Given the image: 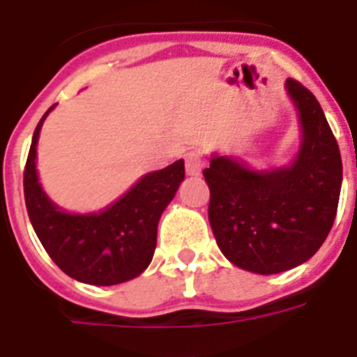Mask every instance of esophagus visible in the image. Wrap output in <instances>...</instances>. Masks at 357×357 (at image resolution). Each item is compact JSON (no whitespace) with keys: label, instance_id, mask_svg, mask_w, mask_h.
Wrapping results in <instances>:
<instances>
[{"label":"esophagus","instance_id":"obj_1","mask_svg":"<svg viewBox=\"0 0 357 357\" xmlns=\"http://www.w3.org/2000/svg\"><path fill=\"white\" fill-rule=\"evenodd\" d=\"M202 167L204 159L198 151H189V153L185 155V170H187L189 176H198V174L202 172Z\"/></svg>","mask_w":357,"mask_h":357}]
</instances>
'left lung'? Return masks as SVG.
Wrapping results in <instances>:
<instances>
[{
	"label": "left lung",
	"mask_w": 357,
	"mask_h": 357,
	"mask_svg": "<svg viewBox=\"0 0 357 357\" xmlns=\"http://www.w3.org/2000/svg\"><path fill=\"white\" fill-rule=\"evenodd\" d=\"M287 89L301 123L292 167L258 172L213 155L204 170L219 249L234 266L262 275L296 268L322 247L341 195V151L317 97L294 78Z\"/></svg>",
	"instance_id": "1"
}]
</instances>
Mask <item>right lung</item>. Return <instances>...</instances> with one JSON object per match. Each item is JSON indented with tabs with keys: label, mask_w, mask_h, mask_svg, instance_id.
<instances>
[{
	"label": "right lung",
	"mask_w": 357,
	"mask_h": 357,
	"mask_svg": "<svg viewBox=\"0 0 357 357\" xmlns=\"http://www.w3.org/2000/svg\"><path fill=\"white\" fill-rule=\"evenodd\" d=\"M52 108L35 129L24 168V198L35 234L56 266L76 281L95 287L130 281L153 258L160 215L185 178L183 159L146 174L100 213H67L46 197L35 170L40 125Z\"/></svg>",
	"instance_id": "add662e5"
}]
</instances>
